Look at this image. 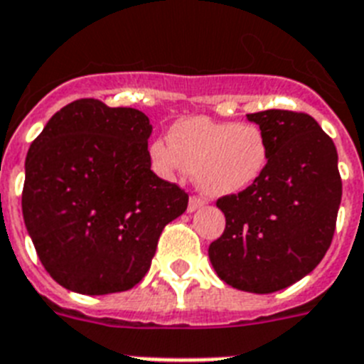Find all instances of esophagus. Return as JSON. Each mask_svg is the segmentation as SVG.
<instances>
[{
	"mask_svg": "<svg viewBox=\"0 0 364 364\" xmlns=\"http://www.w3.org/2000/svg\"><path fill=\"white\" fill-rule=\"evenodd\" d=\"M205 205V201L201 200V198H196V196H192L191 200H188V213H194V210L201 209V207Z\"/></svg>",
	"mask_w": 364,
	"mask_h": 364,
	"instance_id": "34e87169",
	"label": "esophagus"
}]
</instances>
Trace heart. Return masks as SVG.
Returning a JSON list of instances; mask_svg holds the SVG:
<instances>
[{
  "mask_svg": "<svg viewBox=\"0 0 364 364\" xmlns=\"http://www.w3.org/2000/svg\"><path fill=\"white\" fill-rule=\"evenodd\" d=\"M149 159L159 176L191 173L205 196L225 198L248 191L264 176L270 144L259 125L191 116L172 125L168 140L149 144Z\"/></svg>",
  "mask_w": 364,
  "mask_h": 364,
  "instance_id": "1",
  "label": "heart"
}]
</instances>
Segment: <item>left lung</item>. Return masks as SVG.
Segmentation results:
<instances>
[{
    "mask_svg": "<svg viewBox=\"0 0 364 364\" xmlns=\"http://www.w3.org/2000/svg\"><path fill=\"white\" fill-rule=\"evenodd\" d=\"M270 144L267 172L248 191L216 201L225 216L210 264L233 289L270 294L316 268L335 233L343 181L337 148L305 112L246 114Z\"/></svg>",
    "mask_w": 364,
    "mask_h": 364,
    "instance_id": "1",
    "label": "left lung"
}]
</instances>
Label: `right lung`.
I'll return each instance as SVG.
<instances>
[{
  "instance_id": "obj_1",
  "label": "right lung",
  "mask_w": 364,
  "mask_h": 364,
  "mask_svg": "<svg viewBox=\"0 0 364 364\" xmlns=\"http://www.w3.org/2000/svg\"><path fill=\"white\" fill-rule=\"evenodd\" d=\"M149 118L77 100L55 112L26 157L21 210L38 259L68 291H129L146 276L188 194L151 172Z\"/></svg>"
}]
</instances>
